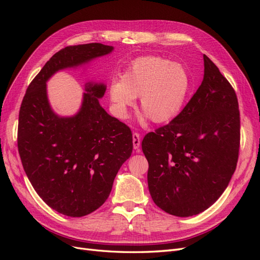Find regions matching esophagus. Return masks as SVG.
<instances>
[{"label":"esophagus","mask_w":260,"mask_h":260,"mask_svg":"<svg viewBox=\"0 0 260 260\" xmlns=\"http://www.w3.org/2000/svg\"><path fill=\"white\" fill-rule=\"evenodd\" d=\"M132 140H133V147H135V149H139L140 145H141V139H140L139 133H137V132L133 133Z\"/></svg>","instance_id":"obj_1"}]
</instances>
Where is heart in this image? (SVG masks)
<instances>
[{
    "mask_svg": "<svg viewBox=\"0 0 260 260\" xmlns=\"http://www.w3.org/2000/svg\"><path fill=\"white\" fill-rule=\"evenodd\" d=\"M187 70L160 56L136 59L109 88V100L116 114L124 117L140 98L139 111L154 123L167 122L182 109L190 90Z\"/></svg>",
    "mask_w": 260,
    "mask_h": 260,
    "instance_id": "1",
    "label": "heart"
}]
</instances>
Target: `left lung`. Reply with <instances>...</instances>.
Listing matches in <instances>:
<instances>
[{
  "mask_svg": "<svg viewBox=\"0 0 260 260\" xmlns=\"http://www.w3.org/2000/svg\"><path fill=\"white\" fill-rule=\"evenodd\" d=\"M204 78L181 113L142 141L154 203L177 217L210 207L237 168L240 111L230 82L205 54Z\"/></svg>",
  "mask_w": 260,
  "mask_h": 260,
  "instance_id": "1",
  "label": "left lung"
}]
</instances>
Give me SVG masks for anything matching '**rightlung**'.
Here are the masks:
<instances>
[{"instance_id": "obj_1", "label": "right lung", "mask_w": 260, "mask_h": 260, "mask_svg": "<svg viewBox=\"0 0 260 260\" xmlns=\"http://www.w3.org/2000/svg\"><path fill=\"white\" fill-rule=\"evenodd\" d=\"M114 50L102 43L70 45L55 53L31 81L21 102L17 144L22 167L38 195L54 210L82 217L101 207L121 165L131 156L132 133L99 103L104 83L85 84L80 111L53 112L46 81Z\"/></svg>"}]
</instances>
